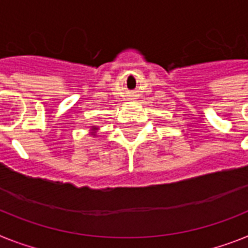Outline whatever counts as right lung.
Returning a JSON list of instances; mask_svg holds the SVG:
<instances>
[{"label":"right lung","instance_id":"1","mask_svg":"<svg viewBox=\"0 0 248 248\" xmlns=\"http://www.w3.org/2000/svg\"><path fill=\"white\" fill-rule=\"evenodd\" d=\"M97 130H99V128H97V126L92 125L91 126V136L95 137V138H96V133H97Z\"/></svg>","mask_w":248,"mask_h":248}]
</instances>
